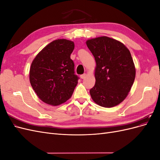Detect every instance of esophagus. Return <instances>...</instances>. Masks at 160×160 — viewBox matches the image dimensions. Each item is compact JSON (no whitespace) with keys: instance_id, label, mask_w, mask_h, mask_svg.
<instances>
[{"instance_id":"1","label":"esophagus","mask_w":160,"mask_h":160,"mask_svg":"<svg viewBox=\"0 0 160 160\" xmlns=\"http://www.w3.org/2000/svg\"><path fill=\"white\" fill-rule=\"evenodd\" d=\"M85 77H86V74H83V75H80V77L81 79H85Z\"/></svg>"}]
</instances>
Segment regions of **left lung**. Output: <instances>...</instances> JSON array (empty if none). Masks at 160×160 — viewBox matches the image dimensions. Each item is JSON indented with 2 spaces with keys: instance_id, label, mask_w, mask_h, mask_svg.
Instances as JSON below:
<instances>
[{
  "instance_id": "8db88e82",
  "label": "left lung",
  "mask_w": 160,
  "mask_h": 160,
  "mask_svg": "<svg viewBox=\"0 0 160 160\" xmlns=\"http://www.w3.org/2000/svg\"><path fill=\"white\" fill-rule=\"evenodd\" d=\"M86 44L96 62L91 98L101 107H115L127 98L135 80L130 51L122 42L105 36L88 39Z\"/></svg>"
}]
</instances>
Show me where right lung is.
Masks as SVG:
<instances>
[{
  "mask_svg": "<svg viewBox=\"0 0 160 160\" xmlns=\"http://www.w3.org/2000/svg\"><path fill=\"white\" fill-rule=\"evenodd\" d=\"M74 48L71 41L57 39L45 46L33 59L30 83L44 103L59 105L72 96L79 79L74 74V62L70 57Z\"/></svg>",
  "mask_w": 160,
  "mask_h": 160,
  "instance_id": "1",
  "label": "right lung"
}]
</instances>
